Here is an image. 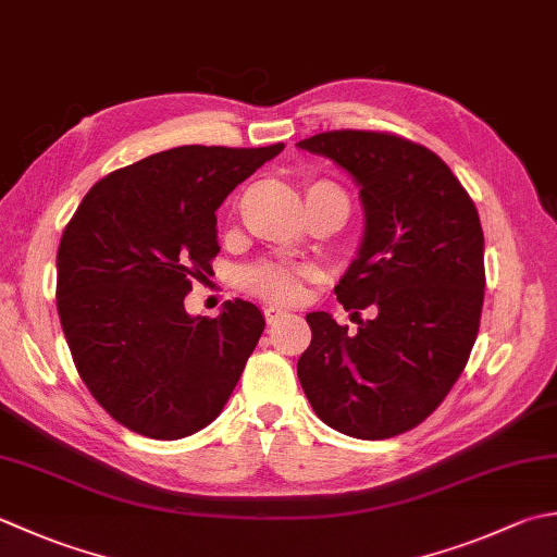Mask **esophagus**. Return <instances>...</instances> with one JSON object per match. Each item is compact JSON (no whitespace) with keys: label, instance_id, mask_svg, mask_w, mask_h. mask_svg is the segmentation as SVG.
I'll use <instances>...</instances> for the list:
<instances>
[{"label":"esophagus","instance_id":"esophagus-1","mask_svg":"<svg viewBox=\"0 0 557 557\" xmlns=\"http://www.w3.org/2000/svg\"><path fill=\"white\" fill-rule=\"evenodd\" d=\"M287 315V309H282V307H277V304H268L265 307V321L268 323H277V321H282Z\"/></svg>","mask_w":557,"mask_h":557}]
</instances>
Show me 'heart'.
<instances>
[{
    "instance_id": "obj_1",
    "label": "heart",
    "mask_w": 557,
    "mask_h": 557,
    "mask_svg": "<svg viewBox=\"0 0 557 557\" xmlns=\"http://www.w3.org/2000/svg\"><path fill=\"white\" fill-rule=\"evenodd\" d=\"M323 190L343 193L331 181H313L307 188V195H315V193H323ZM309 277H311L309 268L260 263V265H253V268H246L242 272V285H244L246 292L256 294V297H260V299L294 304V301H299L304 297V282H307Z\"/></svg>"
}]
</instances>
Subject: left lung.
Returning a JSON list of instances; mask_svg holds the SVG:
<instances>
[{
    "label": "left lung",
    "mask_w": 557,
    "mask_h": 557,
    "mask_svg": "<svg viewBox=\"0 0 557 557\" xmlns=\"http://www.w3.org/2000/svg\"><path fill=\"white\" fill-rule=\"evenodd\" d=\"M297 147L359 185L364 234L335 294L345 311L372 309L357 333L325 311L307 313L301 388L347 437H396L437 410L473 350L485 294L481 216L451 169L410 139L333 129Z\"/></svg>",
    "instance_id": "obj_1"
}]
</instances>
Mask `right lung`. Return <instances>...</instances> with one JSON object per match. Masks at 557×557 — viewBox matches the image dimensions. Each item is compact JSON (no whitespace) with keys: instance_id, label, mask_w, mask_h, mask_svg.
I'll use <instances>...</instances> for the list:
<instances>
[{"instance_id":"right-lung-1","label":"right lung","mask_w":557,"mask_h":557,"mask_svg":"<svg viewBox=\"0 0 557 557\" xmlns=\"http://www.w3.org/2000/svg\"><path fill=\"white\" fill-rule=\"evenodd\" d=\"M285 145H188L108 173L58 248V313L76 372L108 416L181 440L220 416L265 329L256 304L216 319L183 307L220 253L216 210Z\"/></svg>"}]
</instances>
